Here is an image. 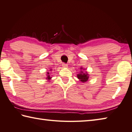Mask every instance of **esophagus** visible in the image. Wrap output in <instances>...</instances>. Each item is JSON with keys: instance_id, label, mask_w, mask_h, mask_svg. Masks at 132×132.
<instances>
[{"instance_id": "esophagus-1", "label": "esophagus", "mask_w": 132, "mask_h": 132, "mask_svg": "<svg viewBox=\"0 0 132 132\" xmlns=\"http://www.w3.org/2000/svg\"><path fill=\"white\" fill-rule=\"evenodd\" d=\"M62 67H63V68H67L68 67V65L67 64H65V63H63L62 64Z\"/></svg>"}]
</instances>
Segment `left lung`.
Returning a JSON list of instances; mask_svg holds the SVG:
<instances>
[{
    "mask_svg": "<svg viewBox=\"0 0 132 132\" xmlns=\"http://www.w3.org/2000/svg\"><path fill=\"white\" fill-rule=\"evenodd\" d=\"M86 69L82 68V67H81L80 68V73L77 74V78L79 80V81L82 82V83H85L87 82L89 78V74L88 73L87 71H84V70H85Z\"/></svg>",
    "mask_w": 132,
    "mask_h": 132,
    "instance_id": "1",
    "label": "left lung"
}]
</instances>
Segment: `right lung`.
I'll list each match as a JSON object with an SVG mask.
<instances>
[{
	"instance_id": "1",
	"label": "right lung",
	"mask_w": 132,
	"mask_h": 132,
	"mask_svg": "<svg viewBox=\"0 0 132 132\" xmlns=\"http://www.w3.org/2000/svg\"><path fill=\"white\" fill-rule=\"evenodd\" d=\"M52 69H50V71H51ZM52 77L51 76V75H50V72H47V74H46V80L48 81V82H50V80H51Z\"/></svg>"
}]
</instances>
